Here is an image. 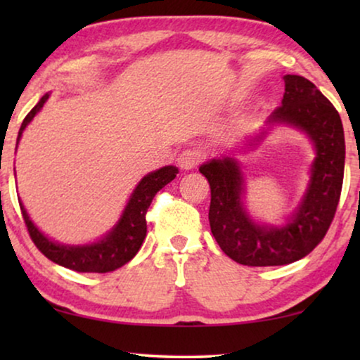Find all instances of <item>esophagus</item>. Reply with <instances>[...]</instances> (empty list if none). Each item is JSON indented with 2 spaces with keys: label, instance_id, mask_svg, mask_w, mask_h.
<instances>
[{
  "label": "esophagus",
  "instance_id": "1",
  "mask_svg": "<svg viewBox=\"0 0 360 360\" xmlns=\"http://www.w3.org/2000/svg\"><path fill=\"white\" fill-rule=\"evenodd\" d=\"M200 160H201V152L198 149H185L179 155V160L176 162H179V165L184 170H191L200 164Z\"/></svg>",
  "mask_w": 360,
  "mask_h": 360
}]
</instances>
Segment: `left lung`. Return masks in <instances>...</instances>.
<instances>
[{
  "label": "left lung",
  "instance_id": "obj_1",
  "mask_svg": "<svg viewBox=\"0 0 360 360\" xmlns=\"http://www.w3.org/2000/svg\"><path fill=\"white\" fill-rule=\"evenodd\" d=\"M282 106L274 110L245 147L255 149L274 126L302 131L314 149L307 190L283 224H262L245 208V180L234 157L211 159L200 167L210 181V226L223 252L250 267L287 265L308 255L326 236L342 188L344 129L331 101L300 75L283 77Z\"/></svg>",
  "mask_w": 360,
  "mask_h": 360
}]
</instances>
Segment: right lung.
<instances>
[{"label": "right lung", "instance_id": "obj_1", "mask_svg": "<svg viewBox=\"0 0 360 360\" xmlns=\"http://www.w3.org/2000/svg\"><path fill=\"white\" fill-rule=\"evenodd\" d=\"M49 93H46L36 106L29 111V115L24 117L21 129H19L16 149L19 141H21L22 132L26 129L29 122L34 120V116L42 110L49 100ZM179 174V169L175 165H165L159 170L150 172V174L144 175L139 184L136 185L134 191H132L129 200L122 210L121 218L117 223L108 231L105 236L95 243L88 244H62L57 243L51 238H47L32 219L29 218L26 208H24L22 201L19 200V206H21L22 218L26 221L27 231L31 234V239L37 249L62 267H67L75 272H96V274H106L112 272V270L122 267V265L129 262V260L137 254L141 249L142 243H144L147 234V223H146V213L154 200V196L160 188H164L167 184H170ZM16 176V172H14Z\"/></svg>", "mask_w": 360, "mask_h": 360}]
</instances>
